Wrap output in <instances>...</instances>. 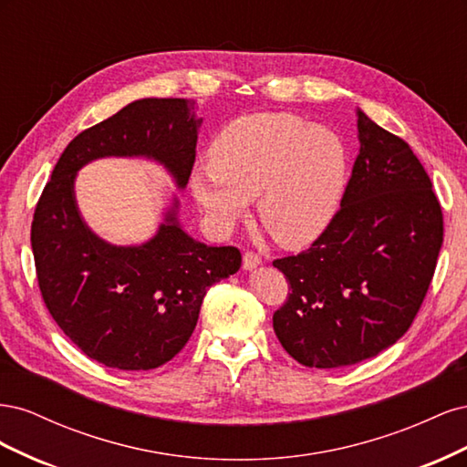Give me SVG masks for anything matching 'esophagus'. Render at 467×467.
Segmentation results:
<instances>
[{"label": "esophagus", "instance_id": "obj_1", "mask_svg": "<svg viewBox=\"0 0 467 467\" xmlns=\"http://www.w3.org/2000/svg\"><path fill=\"white\" fill-rule=\"evenodd\" d=\"M261 263L263 261H261L257 253H253V251L244 253V268H245V271H253V268H257Z\"/></svg>", "mask_w": 467, "mask_h": 467}]
</instances>
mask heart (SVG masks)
Masks as SVG:
<instances>
[{"label":"heart","mask_w":467,"mask_h":467,"mask_svg":"<svg viewBox=\"0 0 467 467\" xmlns=\"http://www.w3.org/2000/svg\"><path fill=\"white\" fill-rule=\"evenodd\" d=\"M347 179V148L327 126L288 112L228 122L191 175L194 201L216 230H230L257 199V216L280 245L304 247L331 223Z\"/></svg>","instance_id":"obj_1"}]
</instances>
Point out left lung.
<instances>
[{
    "mask_svg": "<svg viewBox=\"0 0 467 467\" xmlns=\"http://www.w3.org/2000/svg\"><path fill=\"white\" fill-rule=\"evenodd\" d=\"M360 153L341 210L300 255L276 259L290 294L273 316L309 368L372 358L405 335L442 247V210L413 150L357 110Z\"/></svg>",
    "mask_w": 467,
    "mask_h": 467,
    "instance_id": "obj_1",
    "label": "left lung"
}]
</instances>
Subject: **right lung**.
<instances>
[{"label": "right lung", "mask_w": 467, "mask_h": 467, "mask_svg": "<svg viewBox=\"0 0 467 467\" xmlns=\"http://www.w3.org/2000/svg\"><path fill=\"white\" fill-rule=\"evenodd\" d=\"M202 119L187 99H140L78 134L35 208L31 245L38 288L58 327L109 368L151 370L187 345L206 290L237 273L242 253L196 242L167 208L142 245H112L76 202V175L101 158H146L185 189Z\"/></svg>", "instance_id": "1"}]
</instances>
